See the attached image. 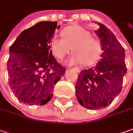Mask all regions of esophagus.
<instances>
[{
    "instance_id": "obj_1",
    "label": "esophagus",
    "mask_w": 133,
    "mask_h": 133,
    "mask_svg": "<svg viewBox=\"0 0 133 133\" xmlns=\"http://www.w3.org/2000/svg\"><path fill=\"white\" fill-rule=\"evenodd\" d=\"M74 70H75V71H76V72H78V73H79V72H80V71H81L80 68H78V67H76V68H74Z\"/></svg>"
}]
</instances>
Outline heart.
Masks as SVG:
<instances>
[{"mask_svg": "<svg viewBox=\"0 0 133 133\" xmlns=\"http://www.w3.org/2000/svg\"><path fill=\"white\" fill-rule=\"evenodd\" d=\"M62 37L54 35L50 42L53 55L62 59L72 51L70 64L82 63L93 65L99 59L102 53V45L98 39L92 38L89 31L82 27H68L62 31Z\"/></svg>", "mask_w": 133, "mask_h": 133, "instance_id": "b5f03b06", "label": "heart"}]
</instances>
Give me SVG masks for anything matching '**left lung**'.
Instances as JSON below:
<instances>
[{
	"mask_svg": "<svg viewBox=\"0 0 133 133\" xmlns=\"http://www.w3.org/2000/svg\"><path fill=\"white\" fill-rule=\"evenodd\" d=\"M95 32L101 39L100 61L80 72L76 84V96L82 107L99 110L110 104L121 93L127 73L125 51L112 31L102 23Z\"/></svg>",
	"mask_w": 133,
	"mask_h": 133,
	"instance_id": "8db88e82",
	"label": "left lung"
}]
</instances>
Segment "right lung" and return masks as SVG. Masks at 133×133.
<instances>
[{
	"label": "right lung",
	"mask_w": 133,
	"mask_h": 133,
	"mask_svg": "<svg viewBox=\"0 0 133 133\" xmlns=\"http://www.w3.org/2000/svg\"><path fill=\"white\" fill-rule=\"evenodd\" d=\"M59 28L57 22H39L23 31L10 46L9 84L21 102L44 105L52 98L54 85L65 72L50 48Z\"/></svg>",
	"instance_id": "1"
}]
</instances>
